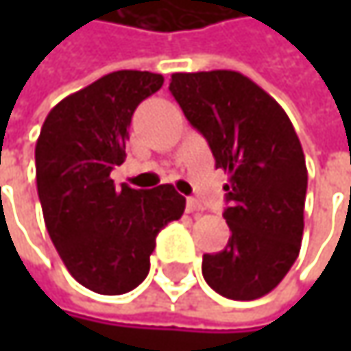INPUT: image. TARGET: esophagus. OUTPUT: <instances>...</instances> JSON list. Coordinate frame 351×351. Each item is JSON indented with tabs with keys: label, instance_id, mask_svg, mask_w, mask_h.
Here are the masks:
<instances>
[{
	"label": "esophagus",
	"instance_id": "1",
	"mask_svg": "<svg viewBox=\"0 0 351 351\" xmlns=\"http://www.w3.org/2000/svg\"><path fill=\"white\" fill-rule=\"evenodd\" d=\"M186 211L189 213H199V211H203V205L197 199H186Z\"/></svg>",
	"mask_w": 351,
	"mask_h": 351
}]
</instances>
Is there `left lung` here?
Here are the masks:
<instances>
[{"mask_svg": "<svg viewBox=\"0 0 351 351\" xmlns=\"http://www.w3.org/2000/svg\"><path fill=\"white\" fill-rule=\"evenodd\" d=\"M171 93L230 173L226 250L203 256V278L221 297L268 295L295 264L303 240L307 167L299 136L264 89L236 71L175 73Z\"/></svg>", "mask_w": 351, "mask_h": 351, "instance_id": "1", "label": "left lung"}]
</instances>
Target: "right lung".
I'll list each match as a JSON object with an SVG mask.
<instances>
[{"instance_id": "obj_1", "label": "right lung", "mask_w": 351, "mask_h": 351, "mask_svg": "<svg viewBox=\"0 0 351 351\" xmlns=\"http://www.w3.org/2000/svg\"><path fill=\"white\" fill-rule=\"evenodd\" d=\"M162 75L115 71L50 109L36 142V184L48 236L77 282L123 295L150 270L158 232L184 211L173 184L115 186L136 107Z\"/></svg>"}]
</instances>
